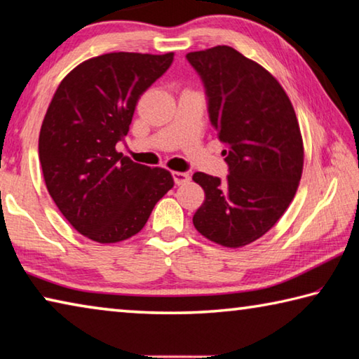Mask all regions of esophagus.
Wrapping results in <instances>:
<instances>
[{
  "instance_id": "1",
  "label": "esophagus",
  "mask_w": 359,
  "mask_h": 359,
  "mask_svg": "<svg viewBox=\"0 0 359 359\" xmlns=\"http://www.w3.org/2000/svg\"><path fill=\"white\" fill-rule=\"evenodd\" d=\"M172 175H173L175 184H178V186H181V184H186L187 181L191 180L189 173H183V172H172Z\"/></svg>"
}]
</instances>
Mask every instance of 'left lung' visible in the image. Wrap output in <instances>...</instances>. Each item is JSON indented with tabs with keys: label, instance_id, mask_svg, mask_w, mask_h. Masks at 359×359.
Segmentation results:
<instances>
[{
	"label": "left lung",
	"instance_id": "8db88e82",
	"mask_svg": "<svg viewBox=\"0 0 359 359\" xmlns=\"http://www.w3.org/2000/svg\"><path fill=\"white\" fill-rule=\"evenodd\" d=\"M186 58L202 78L229 167L226 181L194 173L205 201L192 222L211 242L238 248L269 232L294 198L304 167L301 128L280 82L233 47Z\"/></svg>",
	"mask_w": 359,
	"mask_h": 359
}]
</instances>
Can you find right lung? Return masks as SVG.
Instances as JSON below:
<instances>
[{
	"instance_id": "obj_1",
	"label": "right lung",
	"mask_w": 359,
	"mask_h": 359,
	"mask_svg": "<svg viewBox=\"0 0 359 359\" xmlns=\"http://www.w3.org/2000/svg\"><path fill=\"white\" fill-rule=\"evenodd\" d=\"M163 55L111 52L78 65L60 82L39 132V162L52 201L79 233L116 243L138 233L173 187L165 168L116 151L140 97L167 72Z\"/></svg>"
}]
</instances>
